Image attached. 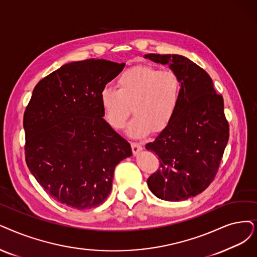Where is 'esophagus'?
<instances>
[{"label":"esophagus","mask_w":257,"mask_h":257,"mask_svg":"<svg viewBox=\"0 0 257 257\" xmlns=\"http://www.w3.org/2000/svg\"><path fill=\"white\" fill-rule=\"evenodd\" d=\"M131 147H132L133 153H134L135 155L142 150V147L139 145V143H136V142H132V143H131Z\"/></svg>","instance_id":"obj_1"}]
</instances>
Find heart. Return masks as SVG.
I'll return each mask as SVG.
<instances>
[{"instance_id":"1","label":"heart","mask_w":257,"mask_h":257,"mask_svg":"<svg viewBox=\"0 0 257 257\" xmlns=\"http://www.w3.org/2000/svg\"><path fill=\"white\" fill-rule=\"evenodd\" d=\"M118 89L102 88L100 103L108 125L116 131L125 126L132 112L134 119L127 126L132 138H141L154 130L161 132L175 116L181 95V83L172 70L150 65L132 67L117 79Z\"/></svg>"}]
</instances>
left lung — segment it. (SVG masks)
Instances as JSON below:
<instances>
[{"mask_svg":"<svg viewBox=\"0 0 257 257\" xmlns=\"http://www.w3.org/2000/svg\"><path fill=\"white\" fill-rule=\"evenodd\" d=\"M168 64L181 83L180 102L172 122L146 149L156 153L160 167L148 179L158 198L180 201L206 190L218 172L229 140L223 99L206 70L179 55L149 54Z\"/></svg>","mask_w":257,"mask_h":257,"instance_id":"obj_1","label":"left lung"}]
</instances>
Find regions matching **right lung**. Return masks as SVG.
Returning a JSON list of instances; mask_svg holds the SVG:
<instances>
[{"mask_svg":"<svg viewBox=\"0 0 257 257\" xmlns=\"http://www.w3.org/2000/svg\"><path fill=\"white\" fill-rule=\"evenodd\" d=\"M124 63L103 59L71 62L36 85L25 109V160L40 186L77 210L96 208L111 190L130 143L103 119L102 88Z\"/></svg>","mask_w":257,"mask_h":257,"instance_id":"obj_1","label":"right lung"}]
</instances>
